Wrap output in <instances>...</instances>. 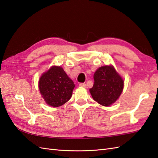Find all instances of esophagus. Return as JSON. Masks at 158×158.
I'll return each mask as SVG.
<instances>
[{
    "mask_svg": "<svg viewBox=\"0 0 158 158\" xmlns=\"http://www.w3.org/2000/svg\"><path fill=\"white\" fill-rule=\"evenodd\" d=\"M79 87H87L86 84L85 83H79Z\"/></svg>",
    "mask_w": 158,
    "mask_h": 158,
    "instance_id": "34e87169",
    "label": "esophagus"
}]
</instances>
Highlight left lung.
Instances as JSON below:
<instances>
[{
    "instance_id": "1",
    "label": "left lung",
    "mask_w": 158,
    "mask_h": 158,
    "mask_svg": "<svg viewBox=\"0 0 158 158\" xmlns=\"http://www.w3.org/2000/svg\"><path fill=\"white\" fill-rule=\"evenodd\" d=\"M94 79L93 87L89 89L94 100L104 106L114 103L123 90L124 82L114 67H100L95 72Z\"/></svg>"
}]
</instances>
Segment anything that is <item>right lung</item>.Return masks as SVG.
<instances>
[{
  "mask_svg": "<svg viewBox=\"0 0 158 158\" xmlns=\"http://www.w3.org/2000/svg\"><path fill=\"white\" fill-rule=\"evenodd\" d=\"M75 84L60 67H51L42 75L39 89L46 104L58 107L68 102L72 96Z\"/></svg>",
  "mask_w": 158,
  "mask_h": 158,
  "instance_id": "obj_1",
  "label": "right lung"
}]
</instances>
